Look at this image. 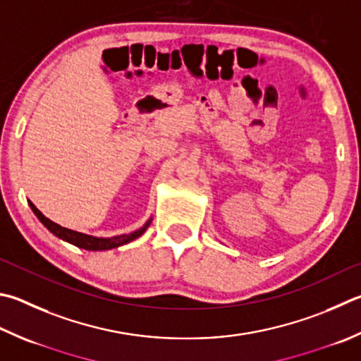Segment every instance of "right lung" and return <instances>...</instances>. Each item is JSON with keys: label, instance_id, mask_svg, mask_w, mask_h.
I'll return each instance as SVG.
<instances>
[{"label": "right lung", "instance_id": "obj_1", "mask_svg": "<svg viewBox=\"0 0 361 361\" xmlns=\"http://www.w3.org/2000/svg\"><path fill=\"white\" fill-rule=\"evenodd\" d=\"M28 205L32 209V213L36 214V218L45 226V228H49V232L54 233L58 238L68 241V243H71V245L82 247V249H87V251H107V249H114V247L126 245V243H129V241H134L135 238H139L140 235H143V232L147 231L148 226L152 224V218H149L140 228H137V231L130 232V233L118 235V237H110V238L93 237V235H87V233H82L77 231H71V228H66V227H61L60 224H56V222L50 221L49 218H45V216L39 212V209L35 207V203H32L31 200H28Z\"/></svg>", "mask_w": 361, "mask_h": 361}]
</instances>
